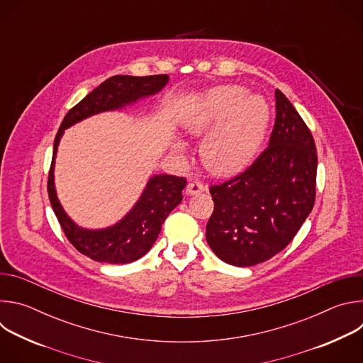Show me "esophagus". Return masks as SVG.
<instances>
[{"label":"esophagus","instance_id":"esophagus-1","mask_svg":"<svg viewBox=\"0 0 363 363\" xmlns=\"http://www.w3.org/2000/svg\"><path fill=\"white\" fill-rule=\"evenodd\" d=\"M205 191V186L199 182H189L186 185V195H198Z\"/></svg>","mask_w":363,"mask_h":363}]
</instances>
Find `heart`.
<instances>
[{
  "instance_id": "b5f03b06",
  "label": "heart",
  "mask_w": 363,
  "mask_h": 363,
  "mask_svg": "<svg viewBox=\"0 0 363 363\" xmlns=\"http://www.w3.org/2000/svg\"><path fill=\"white\" fill-rule=\"evenodd\" d=\"M242 86H218L203 93L181 119L182 130L196 139L205 138L201 158L210 172L231 177L242 171L260 149L270 118L267 101L246 94ZM179 160L186 157L182 140L171 143Z\"/></svg>"
}]
</instances>
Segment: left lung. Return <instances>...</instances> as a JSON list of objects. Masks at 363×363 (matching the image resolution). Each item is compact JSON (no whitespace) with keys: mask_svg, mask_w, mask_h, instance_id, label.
Here are the masks:
<instances>
[{"mask_svg":"<svg viewBox=\"0 0 363 363\" xmlns=\"http://www.w3.org/2000/svg\"><path fill=\"white\" fill-rule=\"evenodd\" d=\"M269 147L241 175L210 188L214 213L206 242L224 263L250 267L270 260L297 234L316 196L318 153L308 128L276 90Z\"/></svg>","mask_w":363,"mask_h":363,"instance_id":"1","label":"left lung"}]
</instances>
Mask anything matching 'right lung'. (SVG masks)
<instances>
[{"label": "right lung", "instance_id": "1", "mask_svg": "<svg viewBox=\"0 0 363 363\" xmlns=\"http://www.w3.org/2000/svg\"><path fill=\"white\" fill-rule=\"evenodd\" d=\"M169 82L168 74L113 76L90 91L67 112L55 139L53 161L48 174V198L69 241L91 260L109 264H128L143 257L157 241L169 213L182 201L186 181L174 175H152L129 213L106 228H83L65 211L55 185V165L60 139L70 126L103 112H113L138 100L160 93Z\"/></svg>", "mask_w": 363, "mask_h": 363}]
</instances>
